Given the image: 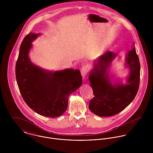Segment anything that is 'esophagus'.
I'll use <instances>...</instances> for the list:
<instances>
[{"label":"esophagus","mask_w":153,"mask_h":153,"mask_svg":"<svg viewBox=\"0 0 153 153\" xmlns=\"http://www.w3.org/2000/svg\"><path fill=\"white\" fill-rule=\"evenodd\" d=\"M89 66L85 65L83 66L81 68V75L83 78H85V76L87 75L88 72H89Z\"/></svg>","instance_id":"1"}]
</instances>
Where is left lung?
Masks as SVG:
<instances>
[{
	"label": "left lung",
	"instance_id": "obj_1",
	"mask_svg": "<svg viewBox=\"0 0 153 153\" xmlns=\"http://www.w3.org/2000/svg\"><path fill=\"white\" fill-rule=\"evenodd\" d=\"M116 55V53L108 51L101 56L89 76L94 95L89 102V109L100 117L112 116L122 111L132 101L138 91L140 64L134 44L126 57L127 66L130 68V74L128 84L125 85H113L106 74L107 67Z\"/></svg>",
	"mask_w": 153,
	"mask_h": 153
}]
</instances>
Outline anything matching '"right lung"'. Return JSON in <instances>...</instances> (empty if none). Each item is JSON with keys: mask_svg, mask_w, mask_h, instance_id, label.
Instances as JSON below:
<instances>
[{"mask_svg": "<svg viewBox=\"0 0 153 153\" xmlns=\"http://www.w3.org/2000/svg\"><path fill=\"white\" fill-rule=\"evenodd\" d=\"M38 35L30 32L23 39L16 63V78L26 104L40 115L54 118L66 110L68 97L81 85L82 77L78 69H66L53 74L33 65L28 53L31 42Z\"/></svg>", "mask_w": 153, "mask_h": 153, "instance_id": "obj_1", "label": "right lung"}]
</instances>
